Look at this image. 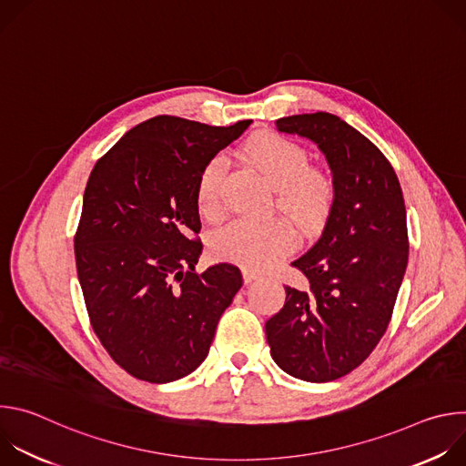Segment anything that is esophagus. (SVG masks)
Here are the masks:
<instances>
[{
	"label": "esophagus",
	"mask_w": 466,
	"mask_h": 466,
	"mask_svg": "<svg viewBox=\"0 0 466 466\" xmlns=\"http://www.w3.org/2000/svg\"><path fill=\"white\" fill-rule=\"evenodd\" d=\"M259 279H261V275L256 273V271H252V269H245V271H243V280H245V284H250V282L259 280Z\"/></svg>",
	"instance_id": "34e87169"
}]
</instances>
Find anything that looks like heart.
Here are the masks:
<instances>
[{"label":"heart","instance_id":"heart-1","mask_svg":"<svg viewBox=\"0 0 466 466\" xmlns=\"http://www.w3.org/2000/svg\"><path fill=\"white\" fill-rule=\"evenodd\" d=\"M245 157L275 189V208L295 223L302 232L320 228L334 205V182L317 167L299 144L277 137H258L245 147ZM225 166L212 160L201 173L197 186L198 210L208 219L223 212L221 182ZM295 245L291 227L280 219L273 221H234L212 238L218 256L239 261L252 269H269Z\"/></svg>","mask_w":466,"mask_h":466}]
</instances>
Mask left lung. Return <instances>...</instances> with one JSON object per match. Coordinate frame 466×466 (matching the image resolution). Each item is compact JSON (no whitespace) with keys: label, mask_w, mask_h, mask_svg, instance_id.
<instances>
[{"label":"left lung","mask_w":466,"mask_h":466,"mask_svg":"<svg viewBox=\"0 0 466 466\" xmlns=\"http://www.w3.org/2000/svg\"><path fill=\"white\" fill-rule=\"evenodd\" d=\"M277 128L319 147L334 205L320 238L293 261L309 286L286 288L265 336L284 372L324 383L360 367L385 334L408 268L404 197L387 158L341 117L297 114Z\"/></svg>","instance_id":"8db88e82"}]
</instances>
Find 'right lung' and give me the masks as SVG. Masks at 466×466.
<instances>
[{"label": "right lung", "instance_id": "1", "mask_svg": "<svg viewBox=\"0 0 466 466\" xmlns=\"http://www.w3.org/2000/svg\"><path fill=\"white\" fill-rule=\"evenodd\" d=\"M250 119L212 127L157 116L94 166L76 234V263L92 328L138 380L167 383L201 365L243 284L236 265L197 275L203 243L197 186Z\"/></svg>", "mask_w": 466, "mask_h": 466}]
</instances>
